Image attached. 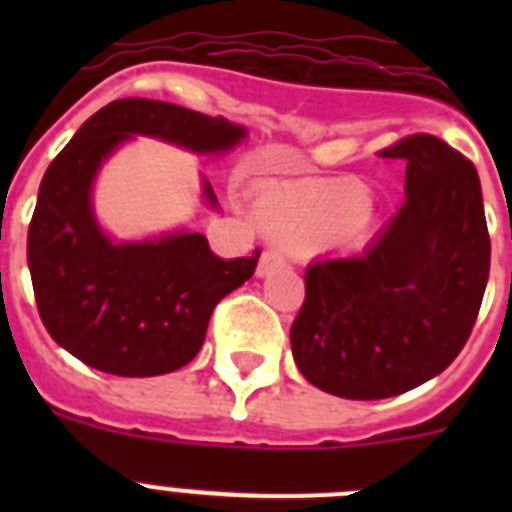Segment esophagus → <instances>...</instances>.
Returning a JSON list of instances; mask_svg holds the SVG:
<instances>
[{"label":"esophagus","instance_id":"34e87169","mask_svg":"<svg viewBox=\"0 0 512 512\" xmlns=\"http://www.w3.org/2000/svg\"><path fill=\"white\" fill-rule=\"evenodd\" d=\"M284 266H287V261H284L282 253L274 251V248H269V251L261 253L259 269H256V274H259V277H269V274H274V271L284 269Z\"/></svg>","mask_w":512,"mask_h":512}]
</instances>
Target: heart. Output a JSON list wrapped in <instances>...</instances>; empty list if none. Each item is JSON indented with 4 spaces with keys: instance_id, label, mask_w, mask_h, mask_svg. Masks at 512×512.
I'll return each instance as SVG.
<instances>
[{
    "instance_id": "b5f03b06",
    "label": "heart",
    "mask_w": 512,
    "mask_h": 512,
    "mask_svg": "<svg viewBox=\"0 0 512 512\" xmlns=\"http://www.w3.org/2000/svg\"><path fill=\"white\" fill-rule=\"evenodd\" d=\"M369 207L361 184H312L277 189L261 197V215L271 230L292 241H315L356 225Z\"/></svg>"
}]
</instances>
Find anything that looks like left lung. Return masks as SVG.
<instances>
[{
    "label": "left lung",
    "instance_id": "1",
    "mask_svg": "<svg viewBox=\"0 0 512 512\" xmlns=\"http://www.w3.org/2000/svg\"><path fill=\"white\" fill-rule=\"evenodd\" d=\"M405 164V202L369 246L318 259L289 343L310 384L384 400L441 374L467 343L490 277V233L469 158L428 133L379 151Z\"/></svg>",
    "mask_w": 512,
    "mask_h": 512
}]
</instances>
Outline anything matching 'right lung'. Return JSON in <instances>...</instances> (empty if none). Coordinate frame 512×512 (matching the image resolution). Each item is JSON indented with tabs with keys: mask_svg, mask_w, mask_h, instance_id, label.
<instances>
[{
	"mask_svg": "<svg viewBox=\"0 0 512 512\" xmlns=\"http://www.w3.org/2000/svg\"><path fill=\"white\" fill-rule=\"evenodd\" d=\"M151 135L194 153H223L246 128L156 99H117L94 112L40 182L27 266L53 341L99 372L158 377L182 369L205 343L215 305L253 277V256L220 259L202 233L115 243L92 210V182L122 140ZM205 200L217 197L210 182Z\"/></svg>",
	"mask_w": 512,
	"mask_h": 512,
	"instance_id": "1",
	"label": "right lung"
}]
</instances>
